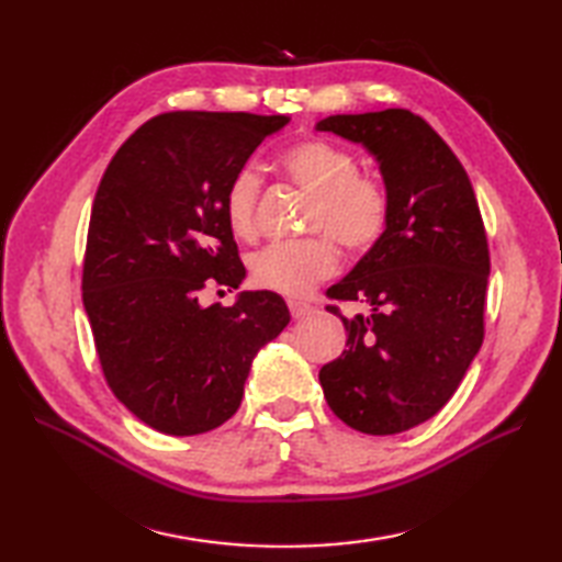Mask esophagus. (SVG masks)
<instances>
[{
  "instance_id": "1",
  "label": "esophagus",
  "mask_w": 562,
  "mask_h": 562,
  "mask_svg": "<svg viewBox=\"0 0 562 562\" xmlns=\"http://www.w3.org/2000/svg\"><path fill=\"white\" fill-rule=\"evenodd\" d=\"M290 312H292L294 318H306V316L316 314V306H314V304H306V302L292 300V302H290Z\"/></svg>"
}]
</instances>
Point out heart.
<instances>
[{
  "mask_svg": "<svg viewBox=\"0 0 562 562\" xmlns=\"http://www.w3.org/2000/svg\"><path fill=\"white\" fill-rule=\"evenodd\" d=\"M280 164L296 186L312 193L308 229H326L336 241L360 254L384 236L391 214L386 188L376 178L357 173L350 151L328 139L308 137L280 154ZM260 176L254 166L238 169L224 193V217L238 238L256 232ZM338 266L336 244L324 234L272 241L250 258V278L258 288L300 296Z\"/></svg>",
  "mask_w": 562,
  "mask_h": 562,
  "instance_id": "heart-1",
  "label": "heart"
}]
</instances>
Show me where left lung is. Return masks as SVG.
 <instances>
[{"label": "left lung", "instance_id": "8db88e82", "mask_svg": "<svg viewBox=\"0 0 562 562\" xmlns=\"http://www.w3.org/2000/svg\"><path fill=\"white\" fill-rule=\"evenodd\" d=\"M316 130L372 154L391 200L384 236L326 292L369 312L345 318L328 306L348 342L318 381L345 425L405 432L445 408L483 345L491 256L479 202L457 154L420 115H328Z\"/></svg>", "mask_w": 562, "mask_h": 562}]
</instances>
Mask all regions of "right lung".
<instances>
[{
    "instance_id": "1",
    "label": "right lung",
    "mask_w": 562,
    "mask_h": 562,
    "mask_svg": "<svg viewBox=\"0 0 562 562\" xmlns=\"http://www.w3.org/2000/svg\"><path fill=\"white\" fill-rule=\"evenodd\" d=\"M288 115L176 111L151 117L115 151L93 198L83 308L115 398L164 435L190 437L238 411L250 362L290 324L280 294L241 292L246 268L224 193Z\"/></svg>"
}]
</instances>
